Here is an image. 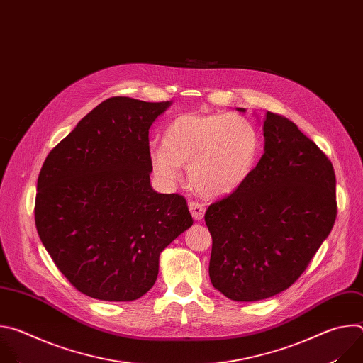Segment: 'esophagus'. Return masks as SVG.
<instances>
[{"instance_id": "obj_1", "label": "esophagus", "mask_w": 363, "mask_h": 363, "mask_svg": "<svg viewBox=\"0 0 363 363\" xmlns=\"http://www.w3.org/2000/svg\"><path fill=\"white\" fill-rule=\"evenodd\" d=\"M188 206H189V211H191V216H192L194 220L201 221V220L203 218V214H205V206H203V203L196 202V201H191V202L188 203Z\"/></svg>"}]
</instances>
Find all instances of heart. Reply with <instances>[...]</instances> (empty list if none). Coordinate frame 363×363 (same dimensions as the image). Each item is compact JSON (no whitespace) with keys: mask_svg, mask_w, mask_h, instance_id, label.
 Instances as JSON below:
<instances>
[{"mask_svg":"<svg viewBox=\"0 0 363 363\" xmlns=\"http://www.w3.org/2000/svg\"><path fill=\"white\" fill-rule=\"evenodd\" d=\"M262 149L257 126L238 113H184L164 129L162 146H152L149 162L162 184L182 179L188 165L191 185L205 196H223L251 175Z\"/></svg>","mask_w":363,"mask_h":363,"instance_id":"b5f03b06","label":"heart"}]
</instances>
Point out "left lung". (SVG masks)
<instances>
[{"label": "left lung", "instance_id": "left-lung-1", "mask_svg": "<svg viewBox=\"0 0 363 363\" xmlns=\"http://www.w3.org/2000/svg\"><path fill=\"white\" fill-rule=\"evenodd\" d=\"M263 132L264 153L248 179L205 213L213 237L210 279L234 301L264 300L289 289L337 214L335 169L318 145L272 112Z\"/></svg>", "mask_w": 363, "mask_h": 363}]
</instances>
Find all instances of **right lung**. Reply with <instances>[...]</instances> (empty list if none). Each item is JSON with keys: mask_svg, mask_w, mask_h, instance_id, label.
I'll return each mask as SVG.
<instances>
[{"mask_svg": "<svg viewBox=\"0 0 363 363\" xmlns=\"http://www.w3.org/2000/svg\"><path fill=\"white\" fill-rule=\"evenodd\" d=\"M169 106L106 99L41 167L37 233L63 276L89 297H142L157 281L164 248L194 223L182 195L150 186L149 128Z\"/></svg>", "mask_w": 363, "mask_h": 363, "instance_id": "1", "label": "right lung"}]
</instances>
